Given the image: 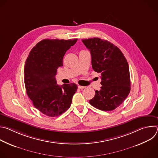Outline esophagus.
I'll list each match as a JSON object with an SVG mask.
<instances>
[{"label":"esophagus","instance_id":"34e87169","mask_svg":"<svg viewBox=\"0 0 158 158\" xmlns=\"http://www.w3.org/2000/svg\"><path fill=\"white\" fill-rule=\"evenodd\" d=\"M85 87H84V86H82V85H78V88H79V89H81V90L83 89H84Z\"/></svg>","mask_w":158,"mask_h":158}]
</instances>
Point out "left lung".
Wrapping results in <instances>:
<instances>
[{
	"instance_id": "obj_1",
	"label": "left lung",
	"mask_w": 158,
	"mask_h": 158,
	"mask_svg": "<svg viewBox=\"0 0 158 158\" xmlns=\"http://www.w3.org/2000/svg\"><path fill=\"white\" fill-rule=\"evenodd\" d=\"M82 41L91 52L93 69L101 75V89L95 91V96L89 103L101 110H114L130 93L127 60L121 50L107 40L94 37Z\"/></svg>"
}]
</instances>
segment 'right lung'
Listing matches in <instances>:
<instances>
[{
  "label": "right lung",
  "instance_id": "right-lung-1",
  "mask_svg": "<svg viewBox=\"0 0 158 158\" xmlns=\"http://www.w3.org/2000/svg\"><path fill=\"white\" fill-rule=\"evenodd\" d=\"M77 39H44L31 51L24 66V83L34 107L48 116H58L68 109L77 89L74 83L57 84V69Z\"/></svg>",
  "mask_w": 158,
  "mask_h": 158
}]
</instances>
